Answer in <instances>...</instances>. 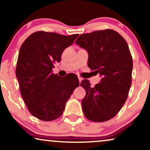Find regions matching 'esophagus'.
I'll return each instance as SVG.
<instances>
[{
    "mask_svg": "<svg viewBox=\"0 0 150 150\" xmlns=\"http://www.w3.org/2000/svg\"><path fill=\"white\" fill-rule=\"evenodd\" d=\"M79 83H81V81H82V80H83V79H82V78H81V77H79Z\"/></svg>",
    "mask_w": 150,
    "mask_h": 150,
    "instance_id": "1",
    "label": "esophagus"
}]
</instances>
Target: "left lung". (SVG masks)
<instances>
[{
	"label": "left lung",
	"instance_id": "obj_1",
	"mask_svg": "<svg viewBox=\"0 0 150 150\" xmlns=\"http://www.w3.org/2000/svg\"><path fill=\"white\" fill-rule=\"evenodd\" d=\"M76 44L87 50V65L102 77L94 87L87 79L81 81L86 91L81 102L84 115L92 122H106L122 108L132 84L133 63L128 44L112 29L82 34Z\"/></svg>",
	"mask_w": 150,
	"mask_h": 150
}]
</instances>
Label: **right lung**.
<instances>
[{
    "label": "right lung",
    "instance_id": "obj_1",
    "mask_svg": "<svg viewBox=\"0 0 150 150\" xmlns=\"http://www.w3.org/2000/svg\"><path fill=\"white\" fill-rule=\"evenodd\" d=\"M78 36L40 30L20 47L16 69L20 93L28 110L39 120L50 122L62 115L65 103L79 86L74 74L61 77L52 72L54 63L61 61L63 50Z\"/></svg>",
    "mask_w": 150,
    "mask_h": 150
}]
</instances>
